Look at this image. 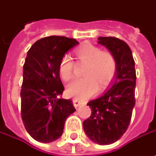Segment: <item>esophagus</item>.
Masks as SVG:
<instances>
[{
	"mask_svg": "<svg viewBox=\"0 0 156 156\" xmlns=\"http://www.w3.org/2000/svg\"><path fill=\"white\" fill-rule=\"evenodd\" d=\"M73 105L75 107H79L80 105H82V102L80 101V100H79L77 98H74L73 99Z\"/></svg>",
	"mask_w": 156,
	"mask_h": 156,
	"instance_id": "34e87169",
	"label": "esophagus"
}]
</instances>
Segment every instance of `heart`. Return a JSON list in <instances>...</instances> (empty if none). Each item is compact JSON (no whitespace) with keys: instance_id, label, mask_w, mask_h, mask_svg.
I'll return each instance as SVG.
<instances>
[{"instance_id":"heart-1","label":"heart","mask_w":156,"mask_h":156,"mask_svg":"<svg viewBox=\"0 0 156 156\" xmlns=\"http://www.w3.org/2000/svg\"><path fill=\"white\" fill-rule=\"evenodd\" d=\"M76 61L85 65L83 77L75 79L66 86V93L72 97L85 99L90 97L98 90L107 88L115 79L117 63L115 55L108 51L90 43L84 44L75 51ZM60 76L63 80H69L75 73V63L65 55L58 66Z\"/></svg>"}]
</instances>
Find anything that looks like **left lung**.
<instances>
[{"mask_svg": "<svg viewBox=\"0 0 156 156\" xmlns=\"http://www.w3.org/2000/svg\"><path fill=\"white\" fill-rule=\"evenodd\" d=\"M116 59L115 80L103 96L88 103L90 116L83 122L87 136L94 142L106 145L118 140L128 129L135 105L136 71L129 46L115 37H100Z\"/></svg>", "mask_w": 156, "mask_h": 156, "instance_id": "1", "label": "left lung"}]
</instances>
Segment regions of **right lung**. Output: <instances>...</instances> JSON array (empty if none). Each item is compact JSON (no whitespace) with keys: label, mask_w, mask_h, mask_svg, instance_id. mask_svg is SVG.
I'll use <instances>...</instances> for the list:
<instances>
[{"label":"right lung","mask_w":156,"mask_h":156,"mask_svg":"<svg viewBox=\"0 0 156 156\" xmlns=\"http://www.w3.org/2000/svg\"><path fill=\"white\" fill-rule=\"evenodd\" d=\"M76 40L50 36L36 41L24 64L21 115L28 134L40 142L61 137L66 117L76 111L71 100L59 98L65 88L58 70L65 53Z\"/></svg>","instance_id":"right-lung-1"}]
</instances>
